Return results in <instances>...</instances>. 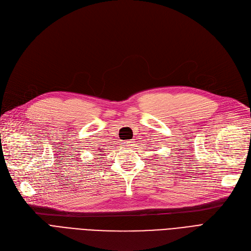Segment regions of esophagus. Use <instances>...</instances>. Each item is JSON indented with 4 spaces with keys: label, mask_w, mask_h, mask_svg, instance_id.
I'll list each match as a JSON object with an SVG mask.
<instances>
[{
    "label": "esophagus",
    "mask_w": 251,
    "mask_h": 251,
    "mask_svg": "<svg viewBox=\"0 0 251 251\" xmlns=\"http://www.w3.org/2000/svg\"><path fill=\"white\" fill-rule=\"evenodd\" d=\"M132 143H133L132 140H124L122 144H123V146H125V147H132V145H133Z\"/></svg>",
    "instance_id": "esophagus-1"
}]
</instances>
